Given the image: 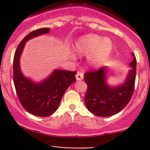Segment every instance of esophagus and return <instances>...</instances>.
<instances>
[{"instance_id": "34e87169", "label": "esophagus", "mask_w": 150, "mask_h": 150, "mask_svg": "<svg viewBox=\"0 0 150 150\" xmlns=\"http://www.w3.org/2000/svg\"><path fill=\"white\" fill-rule=\"evenodd\" d=\"M83 79V74L81 72H78L76 74V80L77 81H81Z\"/></svg>"}]
</instances>
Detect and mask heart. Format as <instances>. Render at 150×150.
<instances>
[{
  "label": "heart",
  "mask_w": 150,
  "mask_h": 150,
  "mask_svg": "<svg viewBox=\"0 0 150 150\" xmlns=\"http://www.w3.org/2000/svg\"><path fill=\"white\" fill-rule=\"evenodd\" d=\"M76 49L81 54L89 55L92 54L89 59L91 64L99 67L111 53L112 43L108 38H103L95 34L87 35L76 42Z\"/></svg>",
  "instance_id": "heart-1"
}]
</instances>
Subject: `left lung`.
Here are the masks:
<instances>
[{
  "label": "left lung",
  "instance_id": "obj_1",
  "mask_svg": "<svg viewBox=\"0 0 150 150\" xmlns=\"http://www.w3.org/2000/svg\"><path fill=\"white\" fill-rule=\"evenodd\" d=\"M129 64L131 69L128 72L123 83L112 87L106 82L108 69L102 67L96 71L84 74V79L88 86L85 96V104L88 110L99 117H109L120 112L131 100L134 91L137 59Z\"/></svg>",
  "mask_w": 150,
  "mask_h": 150
}]
</instances>
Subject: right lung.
Returning <instances> with one entry per match:
<instances>
[{
  "mask_svg": "<svg viewBox=\"0 0 150 150\" xmlns=\"http://www.w3.org/2000/svg\"><path fill=\"white\" fill-rule=\"evenodd\" d=\"M49 30L50 28H40L29 33L20 42L13 57V79L19 102L28 112L38 117L53 114L67 88L76 81L75 71L55 69L46 79L38 83L24 76L21 72L19 60L26 42L48 33Z\"/></svg>",
  "mask_w": 150,
  "mask_h": 150,
  "instance_id": "right-lung-1",
  "label": "right lung"
}]
</instances>
